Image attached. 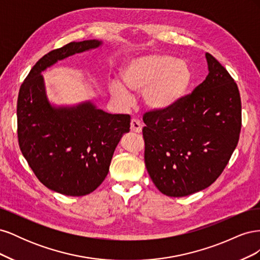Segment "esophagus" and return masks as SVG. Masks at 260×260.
Returning a JSON list of instances; mask_svg holds the SVG:
<instances>
[{"instance_id": "1", "label": "esophagus", "mask_w": 260, "mask_h": 260, "mask_svg": "<svg viewBox=\"0 0 260 260\" xmlns=\"http://www.w3.org/2000/svg\"><path fill=\"white\" fill-rule=\"evenodd\" d=\"M130 130L131 132H136V133H140L142 131V124H141L140 120L132 119L130 122Z\"/></svg>"}]
</instances>
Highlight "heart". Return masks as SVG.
<instances>
[{
	"label": "heart",
	"mask_w": 260,
	"mask_h": 260,
	"mask_svg": "<svg viewBox=\"0 0 260 260\" xmlns=\"http://www.w3.org/2000/svg\"><path fill=\"white\" fill-rule=\"evenodd\" d=\"M120 83L109 84L111 96L122 105L132 95H142L149 112L165 113L177 107L192 83V69L183 59L168 54H147L125 61L119 72Z\"/></svg>",
	"instance_id": "b5f03b06"
}]
</instances>
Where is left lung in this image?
Segmentation results:
<instances>
[{"instance_id":"left-lung-1","label":"left lung","mask_w":260,"mask_h":260,"mask_svg":"<svg viewBox=\"0 0 260 260\" xmlns=\"http://www.w3.org/2000/svg\"><path fill=\"white\" fill-rule=\"evenodd\" d=\"M208 75L171 111L146 113L145 166L167 196L200 192L221 175L239 142L241 98L225 68L205 54Z\"/></svg>"}]
</instances>
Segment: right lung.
Here are the masks:
<instances>
[{
  "instance_id": "obj_1",
  "label": "right lung",
  "mask_w": 260,
  "mask_h": 260,
  "mask_svg": "<svg viewBox=\"0 0 260 260\" xmlns=\"http://www.w3.org/2000/svg\"><path fill=\"white\" fill-rule=\"evenodd\" d=\"M101 46L103 41L93 39L51 51L30 70L18 94L20 151L46 187L67 196L90 194L103 182L116 146L130 131V116L108 114L90 100L54 104L42 74L60 60Z\"/></svg>"
}]
</instances>
